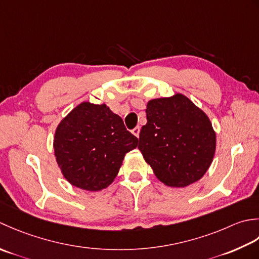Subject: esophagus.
I'll list each match as a JSON object with an SVG mask.
<instances>
[{
  "mask_svg": "<svg viewBox=\"0 0 259 259\" xmlns=\"http://www.w3.org/2000/svg\"><path fill=\"white\" fill-rule=\"evenodd\" d=\"M140 131H141L140 126H136L135 128L132 130V133H133V134H134L136 137H139V136H140Z\"/></svg>",
  "mask_w": 259,
  "mask_h": 259,
  "instance_id": "34e87169",
  "label": "esophagus"
}]
</instances>
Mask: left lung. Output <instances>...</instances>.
Wrapping results in <instances>:
<instances>
[{"label": "left lung", "instance_id": "8db88e82", "mask_svg": "<svg viewBox=\"0 0 259 259\" xmlns=\"http://www.w3.org/2000/svg\"><path fill=\"white\" fill-rule=\"evenodd\" d=\"M139 150L155 177L171 188L199 181L212 163L217 136L208 115L187 96L151 99Z\"/></svg>", "mask_w": 259, "mask_h": 259}]
</instances>
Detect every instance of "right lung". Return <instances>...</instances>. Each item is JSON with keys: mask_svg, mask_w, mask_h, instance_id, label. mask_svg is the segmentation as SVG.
Masks as SVG:
<instances>
[{"mask_svg": "<svg viewBox=\"0 0 259 259\" xmlns=\"http://www.w3.org/2000/svg\"><path fill=\"white\" fill-rule=\"evenodd\" d=\"M137 143L106 104L82 102L58 124L54 151L68 182L86 191H100L113 183L126 153Z\"/></svg>", "mask_w": 259, "mask_h": 259, "instance_id": "obj_1", "label": "right lung"}]
</instances>
